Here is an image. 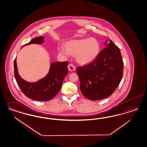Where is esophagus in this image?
Segmentation results:
<instances>
[{
  "instance_id": "esophagus-1",
  "label": "esophagus",
  "mask_w": 147,
  "mask_h": 147,
  "mask_svg": "<svg viewBox=\"0 0 147 147\" xmlns=\"http://www.w3.org/2000/svg\"><path fill=\"white\" fill-rule=\"evenodd\" d=\"M67 67H68V70H69V71H74V70H75V69H76L75 66H74L73 64H69Z\"/></svg>"
}]
</instances>
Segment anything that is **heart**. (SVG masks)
<instances>
[{"mask_svg":"<svg viewBox=\"0 0 147 147\" xmlns=\"http://www.w3.org/2000/svg\"><path fill=\"white\" fill-rule=\"evenodd\" d=\"M100 44L95 38L73 39L65 44V49L58 47L59 54L67 56L69 55L75 56L77 61L82 65L92 63L100 54Z\"/></svg>","mask_w":147,"mask_h":147,"instance_id":"obj_1","label":"heart"}]
</instances>
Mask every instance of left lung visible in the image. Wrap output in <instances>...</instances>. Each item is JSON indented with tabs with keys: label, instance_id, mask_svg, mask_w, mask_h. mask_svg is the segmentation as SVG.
<instances>
[{
	"label": "left lung",
	"instance_id": "left-lung-1",
	"mask_svg": "<svg viewBox=\"0 0 147 147\" xmlns=\"http://www.w3.org/2000/svg\"><path fill=\"white\" fill-rule=\"evenodd\" d=\"M105 48L90 64L78 67L80 89L91 100L104 99L111 95L123 76V62L120 50L111 40L105 41Z\"/></svg>",
	"mask_w": 147,
	"mask_h": 147
}]
</instances>
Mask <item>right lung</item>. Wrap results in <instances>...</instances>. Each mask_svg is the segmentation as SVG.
Listing matches in <instances>:
<instances>
[{"instance_id": "obj_1", "label": "right lung", "mask_w": 147, "mask_h": 147, "mask_svg": "<svg viewBox=\"0 0 147 147\" xmlns=\"http://www.w3.org/2000/svg\"><path fill=\"white\" fill-rule=\"evenodd\" d=\"M44 39L43 36L33 38L22 48L32 44H43ZM16 59L17 57L14 61V76L24 95L30 99L40 101L50 100L57 95L62 87L64 77L68 73V62H53L45 77L36 82H29L25 81L19 75Z\"/></svg>"}]
</instances>
